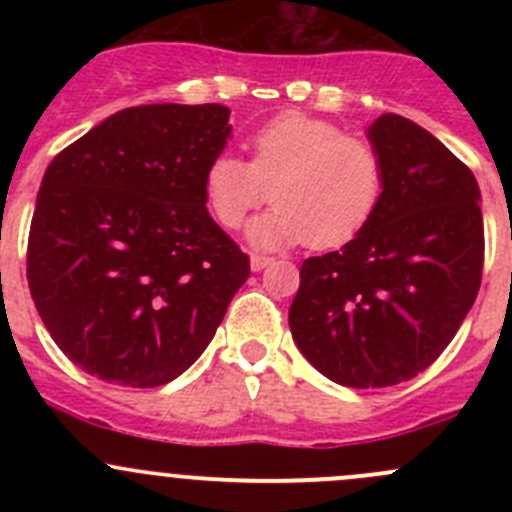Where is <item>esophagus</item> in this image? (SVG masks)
I'll use <instances>...</instances> for the list:
<instances>
[{"label": "esophagus", "mask_w": 512, "mask_h": 512, "mask_svg": "<svg viewBox=\"0 0 512 512\" xmlns=\"http://www.w3.org/2000/svg\"><path fill=\"white\" fill-rule=\"evenodd\" d=\"M270 257H265V255H252L250 257V267H252V272H260V270H265L267 265H270Z\"/></svg>", "instance_id": "1"}]
</instances>
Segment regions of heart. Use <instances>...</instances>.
Segmentation results:
<instances>
[{"instance_id": "obj_1", "label": "heart", "mask_w": 512, "mask_h": 512, "mask_svg": "<svg viewBox=\"0 0 512 512\" xmlns=\"http://www.w3.org/2000/svg\"><path fill=\"white\" fill-rule=\"evenodd\" d=\"M247 151L250 163L218 153L205 168L203 188L215 220L230 230L272 195L275 208L247 227L255 247L277 250L299 242L314 250L342 247L379 208L384 193L379 151L334 123L285 111L252 133Z\"/></svg>"}]
</instances>
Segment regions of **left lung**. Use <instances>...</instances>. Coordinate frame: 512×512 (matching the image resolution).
<instances>
[{"label": "left lung", "mask_w": 512, "mask_h": 512, "mask_svg": "<svg viewBox=\"0 0 512 512\" xmlns=\"http://www.w3.org/2000/svg\"><path fill=\"white\" fill-rule=\"evenodd\" d=\"M366 136L384 163L381 203L342 250L302 262L289 329L334 384L381 389L456 337L480 287L483 213L476 175L426 128L384 113Z\"/></svg>", "instance_id": "1"}]
</instances>
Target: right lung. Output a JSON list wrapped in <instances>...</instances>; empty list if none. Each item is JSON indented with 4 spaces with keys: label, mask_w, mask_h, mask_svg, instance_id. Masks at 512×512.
Returning a JSON list of instances; mask_svg holds the SVG:
<instances>
[{
    "label": "right lung",
    "mask_w": 512,
    "mask_h": 512,
    "mask_svg": "<svg viewBox=\"0 0 512 512\" xmlns=\"http://www.w3.org/2000/svg\"><path fill=\"white\" fill-rule=\"evenodd\" d=\"M227 121L220 103L123 108L46 168L27 280L51 339L86 374L168 384L205 352L250 277L205 208Z\"/></svg>",
    "instance_id": "right-lung-1"
}]
</instances>
